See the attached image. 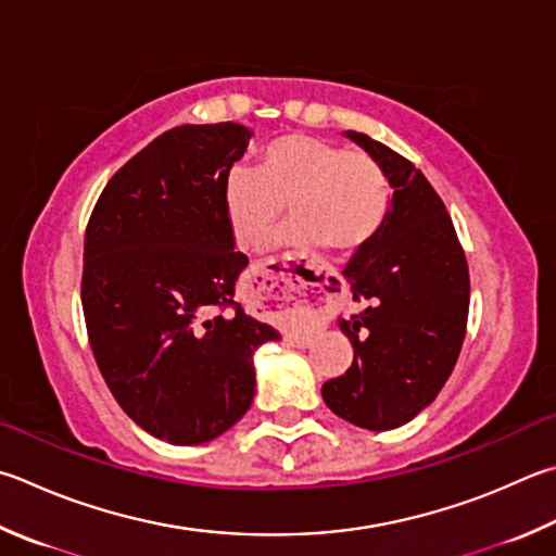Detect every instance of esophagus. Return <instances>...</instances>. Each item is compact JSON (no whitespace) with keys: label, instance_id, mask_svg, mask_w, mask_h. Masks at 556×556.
I'll return each instance as SVG.
<instances>
[{"label":"esophagus","instance_id":"obj_1","mask_svg":"<svg viewBox=\"0 0 556 556\" xmlns=\"http://www.w3.org/2000/svg\"><path fill=\"white\" fill-rule=\"evenodd\" d=\"M267 289V287H265ZM262 304L265 308H301V311H311V313H320L323 308V299L316 294V291H311L306 287H299L294 281H285V285H271L267 289V294L262 296ZM304 340V338H301ZM299 342V338H296Z\"/></svg>","mask_w":556,"mask_h":556}]
</instances>
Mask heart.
Here are the masks:
<instances>
[{
    "mask_svg": "<svg viewBox=\"0 0 556 556\" xmlns=\"http://www.w3.org/2000/svg\"><path fill=\"white\" fill-rule=\"evenodd\" d=\"M224 214L240 248L265 243L281 208L296 245L352 252L377 236L389 211V179L375 157L306 134L279 136L262 148L257 167L233 165L220 189Z\"/></svg>",
    "mask_w": 556,
    "mask_h": 556,
    "instance_id": "heart-1",
    "label": "heart"
}]
</instances>
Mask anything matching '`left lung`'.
I'll use <instances>...</instances> for the list:
<instances>
[{
	"label": "left lung",
	"mask_w": 556,
	"mask_h": 556,
	"mask_svg": "<svg viewBox=\"0 0 556 556\" xmlns=\"http://www.w3.org/2000/svg\"><path fill=\"white\" fill-rule=\"evenodd\" d=\"M393 189L387 218L342 275L365 311L340 330L355 348L323 401L365 430H393L428 408L457 365L469 316V267L452 218L426 175L379 140L345 130Z\"/></svg>",
	"instance_id": "left-lung-1"
}]
</instances>
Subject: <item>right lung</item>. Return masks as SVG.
Returning a JSON list of instances; mask_svg holds the SVG:
<instances>
[{"label":"right lung","mask_w":556,"mask_h":556,"mask_svg":"<svg viewBox=\"0 0 556 556\" xmlns=\"http://www.w3.org/2000/svg\"><path fill=\"white\" fill-rule=\"evenodd\" d=\"M252 130L177 126L109 179L85 233L83 308L99 371L126 416L201 445L245 416L255 352L281 336L236 304L248 257L220 189Z\"/></svg>","instance_id":"add662e5"}]
</instances>
